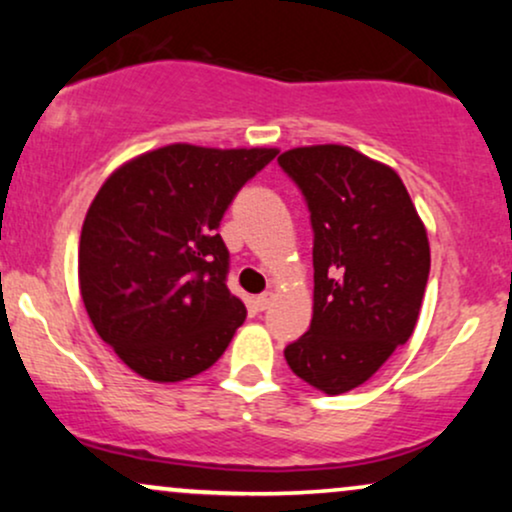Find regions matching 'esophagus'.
Listing matches in <instances>:
<instances>
[{
  "mask_svg": "<svg viewBox=\"0 0 512 512\" xmlns=\"http://www.w3.org/2000/svg\"><path fill=\"white\" fill-rule=\"evenodd\" d=\"M272 305V293H262V296L255 298V308L257 310H267Z\"/></svg>",
  "mask_w": 512,
  "mask_h": 512,
  "instance_id": "esophagus-1",
  "label": "esophagus"
}]
</instances>
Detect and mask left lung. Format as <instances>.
I'll list each match as a JSON object with an SVG mask.
<instances>
[{"label": "left lung", "instance_id": "8db88e82", "mask_svg": "<svg viewBox=\"0 0 512 512\" xmlns=\"http://www.w3.org/2000/svg\"><path fill=\"white\" fill-rule=\"evenodd\" d=\"M313 226V320L284 349L293 373L325 395L363 385L419 320L431 248L411 197L385 163L342 144L284 151Z\"/></svg>", "mask_w": 512, "mask_h": 512}]
</instances>
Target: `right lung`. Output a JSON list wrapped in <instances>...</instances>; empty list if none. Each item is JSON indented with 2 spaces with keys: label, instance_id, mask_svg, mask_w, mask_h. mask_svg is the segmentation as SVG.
Returning a JSON list of instances; mask_svg holds the SVG:
<instances>
[{
  "label": "right lung",
  "instance_id": "obj_1",
  "mask_svg": "<svg viewBox=\"0 0 512 512\" xmlns=\"http://www.w3.org/2000/svg\"><path fill=\"white\" fill-rule=\"evenodd\" d=\"M276 154L170 144L103 182L81 228L79 289L98 337L137 375L192 378L219 361L245 322L216 228Z\"/></svg>",
  "mask_w": 512,
  "mask_h": 512
}]
</instances>
